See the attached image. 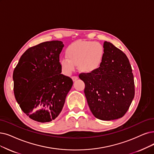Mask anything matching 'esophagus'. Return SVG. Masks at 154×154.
Returning a JSON list of instances; mask_svg holds the SVG:
<instances>
[{"instance_id": "obj_1", "label": "esophagus", "mask_w": 154, "mask_h": 154, "mask_svg": "<svg viewBox=\"0 0 154 154\" xmlns=\"http://www.w3.org/2000/svg\"><path fill=\"white\" fill-rule=\"evenodd\" d=\"M78 77L77 76H72V79L73 82L76 81V79H78Z\"/></svg>"}]
</instances>
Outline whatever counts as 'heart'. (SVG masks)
<instances>
[{
    "label": "heart",
    "mask_w": 154,
    "mask_h": 154,
    "mask_svg": "<svg viewBox=\"0 0 154 154\" xmlns=\"http://www.w3.org/2000/svg\"><path fill=\"white\" fill-rule=\"evenodd\" d=\"M66 57L60 60V64L66 75L78 69L83 72H93L101 67L104 58L103 47L100 43L92 41H78L66 49Z\"/></svg>",
    "instance_id": "obj_1"
}]
</instances>
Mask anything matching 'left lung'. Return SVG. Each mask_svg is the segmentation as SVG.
<instances>
[{
  "label": "left lung",
  "mask_w": 154,
  "mask_h": 154,
  "mask_svg": "<svg viewBox=\"0 0 154 154\" xmlns=\"http://www.w3.org/2000/svg\"><path fill=\"white\" fill-rule=\"evenodd\" d=\"M103 63L93 72L81 73L85 95L92 114L103 121L122 118L134 96L131 66L126 54L109 42H104Z\"/></svg>",
  "instance_id": "obj_1"
}]
</instances>
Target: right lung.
Wrapping results in <instances>:
<instances>
[{
	"mask_svg": "<svg viewBox=\"0 0 154 154\" xmlns=\"http://www.w3.org/2000/svg\"><path fill=\"white\" fill-rule=\"evenodd\" d=\"M63 42H45L26 50L13 72L14 93L21 110L32 119L50 122L62 110L73 82L60 74Z\"/></svg>",
	"mask_w": 154,
	"mask_h": 154,
	"instance_id": "right-lung-1",
	"label": "right lung"
}]
</instances>
